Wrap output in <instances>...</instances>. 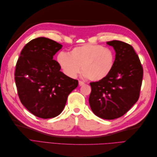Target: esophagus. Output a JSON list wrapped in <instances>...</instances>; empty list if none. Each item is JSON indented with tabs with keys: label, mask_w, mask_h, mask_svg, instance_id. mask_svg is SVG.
<instances>
[{
	"label": "esophagus",
	"mask_w": 157,
	"mask_h": 157,
	"mask_svg": "<svg viewBox=\"0 0 157 157\" xmlns=\"http://www.w3.org/2000/svg\"><path fill=\"white\" fill-rule=\"evenodd\" d=\"M78 84H79V86H83V85L84 84V82L83 81H82V80H79Z\"/></svg>",
	"instance_id": "obj_1"
}]
</instances>
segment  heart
I'll list each match as a JSON object with an SVG mask.
<instances>
[{
    "label": "heart",
    "instance_id": "obj_1",
    "mask_svg": "<svg viewBox=\"0 0 157 157\" xmlns=\"http://www.w3.org/2000/svg\"><path fill=\"white\" fill-rule=\"evenodd\" d=\"M58 62L64 73L75 77L80 72L88 80L99 81L106 78L115 64L113 52L101 45L86 44L77 46L69 54L61 52L57 57Z\"/></svg>",
    "mask_w": 157,
    "mask_h": 157
}]
</instances>
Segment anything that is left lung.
I'll list each match as a JSON object with an SVG mask.
<instances>
[{"label": "left lung", "mask_w": 157, "mask_h": 157, "mask_svg": "<svg viewBox=\"0 0 157 157\" xmlns=\"http://www.w3.org/2000/svg\"><path fill=\"white\" fill-rule=\"evenodd\" d=\"M107 44L115 50V64L106 78L90 83L89 103L96 116L113 120L124 115L138 100L144 69L130 44L119 40Z\"/></svg>", "instance_id": "8db88e82"}]
</instances>
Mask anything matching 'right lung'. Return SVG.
I'll return each instance as SVG.
<instances>
[{
	"label": "right lung",
	"instance_id": "obj_1",
	"mask_svg": "<svg viewBox=\"0 0 157 157\" xmlns=\"http://www.w3.org/2000/svg\"><path fill=\"white\" fill-rule=\"evenodd\" d=\"M62 45L44 37L25 44L17 59L15 81L21 103L33 115L41 118L58 116L69 94L78 86L77 80L60 71L53 56Z\"/></svg>",
	"mask_w": 157,
	"mask_h": 157
}]
</instances>
